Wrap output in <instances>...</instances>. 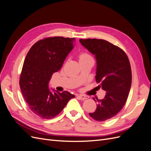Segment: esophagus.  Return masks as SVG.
<instances>
[{
	"label": "esophagus",
	"mask_w": 151,
	"mask_h": 151,
	"mask_svg": "<svg viewBox=\"0 0 151 151\" xmlns=\"http://www.w3.org/2000/svg\"><path fill=\"white\" fill-rule=\"evenodd\" d=\"M78 97L80 98V99H82V100H84V99H88L89 98L88 96H85V95H83V94H79L78 96Z\"/></svg>",
	"instance_id": "obj_1"
}]
</instances>
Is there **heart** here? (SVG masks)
Here are the masks:
<instances>
[{
	"label": "heart",
	"instance_id": "b5f03b06",
	"mask_svg": "<svg viewBox=\"0 0 151 151\" xmlns=\"http://www.w3.org/2000/svg\"><path fill=\"white\" fill-rule=\"evenodd\" d=\"M91 57L89 55L86 53L85 52H82L79 53V61H82V60H86L87 58H91Z\"/></svg>",
	"mask_w": 151,
	"mask_h": 151
}]
</instances>
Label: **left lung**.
I'll return each mask as SVG.
<instances>
[{
	"label": "left lung",
	"instance_id": "8db88e82",
	"mask_svg": "<svg viewBox=\"0 0 151 151\" xmlns=\"http://www.w3.org/2000/svg\"><path fill=\"white\" fill-rule=\"evenodd\" d=\"M80 43L93 53L97 62L96 81L106 91L103 99L95 100L97 108L89 116L99 122L115 116L124 106L132 84L130 63L123 50L106 40L81 39Z\"/></svg>",
	"mask_w": 151,
	"mask_h": 151
}]
</instances>
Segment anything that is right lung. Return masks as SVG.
Instances as JSON below:
<instances>
[{
    "label": "right lung",
    "mask_w": 151,
    "mask_h": 151,
    "mask_svg": "<svg viewBox=\"0 0 151 151\" xmlns=\"http://www.w3.org/2000/svg\"><path fill=\"white\" fill-rule=\"evenodd\" d=\"M75 38L55 36L40 40L27 53L20 76L22 96L32 112L42 118L56 116L75 98L68 91L52 93L49 81L60 69L68 54L74 48Z\"/></svg>",
    "instance_id": "1"
}]
</instances>
